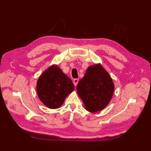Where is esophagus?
<instances>
[{"label": "esophagus", "mask_w": 151, "mask_h": 151, "mask_svg": "<svg viewBox=\"0 0 151 151\" xmlns=\"http://www.w3.org/2000/svg\"><path fill=\"white\" fill-rule=\"evenodd\" d=\"M78 81H79L78 78H75V79L73 80V84H74V85H75V86H77Z\"/></svg>", "instance_id": "obj_1"}]
</instances>
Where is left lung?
<instances>
[{
	"label": "left lung",
	"instance_id": "1",
	"mask_svg": "<svg viewBox=\"0 0 151 151\" xmlns=\"http://www.w3.org/2000/svg\"><path fill=\"white\" fill-rule=\"evenodd\" d=\"M76 89L86 110L95 113L103 110L109 104L113 96L114 84L108 73L99 63L88 67Z\"/></svg>",
	"mask_w": 151,
	"mask_h": 151
}]
</instances>
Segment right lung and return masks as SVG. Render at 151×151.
<instances>
[{"mask_svg": "<svg viewBox=\"0 0 151 151\" xmlns=\"http://www.w3.org/2000/svg\"><path fill=\"white\" fill-rule=\"evenodd\" d=\"M74 88L71 80L58 67L53 65L40 76L36 89L40 101L48 108L56 109L63 104Z\"/></svg>", "mask_w": 151, "mask_h": 151, "instance_id": "right-lung-1", "label": "right lung"}]
</instances>
